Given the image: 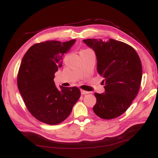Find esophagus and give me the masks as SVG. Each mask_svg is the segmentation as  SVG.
Listing matches in <instances>:
<instances>
[{"label": "esophagus", "mask_w": 158, "mask_h": 158, "mask_svg": "<svg viewBox=\"0 0 158 158\" xmlns=\"http://www.w3.org/2000/svg\"><path fill=\"white\" fill-rule=\"evenodd\" d=\"M80 92H81V94L82 95H86V94H88V93H89V91H85V90H82V89L80 90Z\"/></svg>", "instance_id": "obj_1"}]
</instances>
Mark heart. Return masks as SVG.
<instances>
[{
  "label": "heart",
  "instance_id": "obj_1",
  "mask_svg": "<svg viewBox=\"0 0 158 158\" xmlns=\"http://www.w3.org/2000/svg\"><path fill=\"white\" fill-rule=\"evenodd\" d=\"M84 50H87V49H84Z\"/></svg>",
  "mask_w": 158,
  "mask_h": 158
}]
</instances>
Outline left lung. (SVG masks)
I'll list each match as a JSON object with an SVG mask.
<instances>
[{
    "label": "left lung",
    "mask_w": 158,
    "mask_h": 158,
    "mask_svg": "<svg viewBox=\"0 0 158 158\" xmlns=\"http://www.w3.org/2000/svg\"><path fill=\"white\" fill-rule=\"evenodd\" d=\"M83 42L94 50L98 72L104 78L105 92L95 93L97 103L93 110L104 119L119 117L139 91L143 75L140 58L132 47L112 39H87Z\"/></svg>",
    "instance_id": "left-lung-1"
}]
</instances>
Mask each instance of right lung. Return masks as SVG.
<instances>
[{"mask_svg":"<svg viewBox=\"0 0 158 158\" xmlns=\"http://www.w3.org/2000/svg\"><path fill=\"white\" fill-rule=\"evenodd\" d=\"M75 42L72 40L34 44L22 60L17 80L19 91L31 114L44 123L56 125L65 120L80 97L78 88L58 89L54 81L63 55Z\"/></svg>","mask_w":158,"mask_h":158,"instance_id":"right-lung-1","label":"right lung"}]
</instances>
